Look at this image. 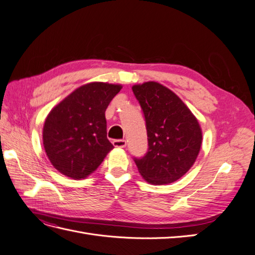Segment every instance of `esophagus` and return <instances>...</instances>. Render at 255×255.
I'll return each instance as SVG.
<instances>
[{
    "instance_id": "obj_1",
    "label": "esophagus",
    "mask_w": 255,
    "mask_h": 255,
    "mask_svg": "<svg viewBox=\"0 0 255 255\" xmlns=\"http://www.w3.org/2000/svg\"><path fill=\"white\" fill-rule=\"evenodd\" d=\"M113 144L116 148H126L127 146V140L125 139H116L113 141Z\"/></svg>"
}]
</instances>
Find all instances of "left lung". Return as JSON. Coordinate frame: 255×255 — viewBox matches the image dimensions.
<instances>
[{"label": "left lung", "mask_w": 255, "mask_h": 255, "mask_svg": "<svg viewBox=\"0 0 255 255\" xmlns=\"http://www.w3.org/2000/svg\"><path fill=\"white\" fill-rule=\"evenodd\" d=\"M139 102L148 135V151L134 161L153 185L175 182L194 165L202 143L199 122L170 89L156 82L132 87Z\"/></svg>", "instance_id": "1"}]
</instances>
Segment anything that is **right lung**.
Returning <instances> with one entry per match:
<instances>
[{
    "instance_id": "1",
    "label": "right lung",
    "mask_w": 255,
    "mask_h": 255,
    "mask_svg": "<svg viewBox=\"0 0 255 255\" xmlns=\"http://www.w3.org/2000/svg\"><path fill=\"white\" fill-rule=\"evenodd\" d=\"M120 85L89 83L74 90L48 115L43 127L45 153L57 170L85 179L114 145L107 139L105 111Z\"/></svg>"
}]
</instances>
